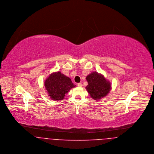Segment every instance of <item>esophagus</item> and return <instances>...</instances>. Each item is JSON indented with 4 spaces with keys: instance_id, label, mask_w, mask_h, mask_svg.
Masks as SVG:
<instances>
[{
    "instance_id": "1",
    "label": "esophagus",
    "mask_w": 154,
    "mask_h": 154,
    "mask_svg": "<svg viewBox=\"0 0 154 154\" xmlns=\"http://www.w3.org/2000/svg\"><path fill=\"white\" fill-rule=\"evenodd\" d=\"M77 85H78V87H82V84L80 82V83H78Z\"/></svg>"
}]
</instances>
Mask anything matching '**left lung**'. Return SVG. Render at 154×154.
Returning a JSON list of instances; mask_svg holds the SVG:
<instances>
[{"label":"left lung","mask_w":154,"mask_h":154,"mask_svg":"<svg viewBox=\"0 0 154 154\" xmlns=\"http://www.w3.org/2000/svg\"><path fill=\"white\" fill-rule=\"evenodd\" d=\"M86 79L88 82L86 89L94 100H101L109 93L111 88L110 82L103 75L94 72L88 75Z\"/></svg>","instance_id":"1"}]
</instances>
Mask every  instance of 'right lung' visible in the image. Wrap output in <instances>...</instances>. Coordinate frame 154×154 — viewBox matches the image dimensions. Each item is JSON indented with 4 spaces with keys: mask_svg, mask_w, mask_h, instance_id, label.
<instances>
[{
    "mask_svg": "<svg viewBox=\"0 0 154 154\" xmlns=\"http://www.w3.org/2000/svg\"><path fill=\"white\" fill-rule=\"evenodd\" d=\"M44 86L52 100H62L71 88L75 87L71 79L60 72L52 73L45 79Z\"/></svg>",
    "mask_w": 154,
    "mask_h": 154,
    "instance_id": "obj_1",
    "label": "right lung"
}]
</instances>
